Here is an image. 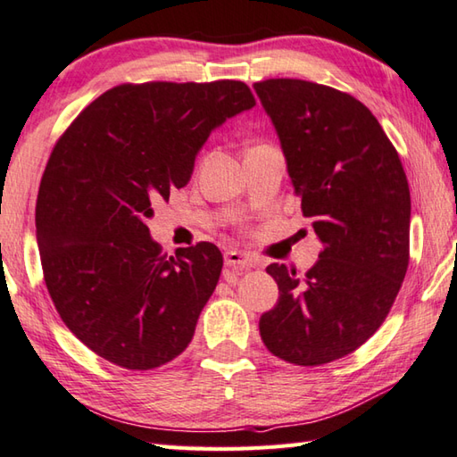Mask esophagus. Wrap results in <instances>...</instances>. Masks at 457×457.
<instances>
[{
	"label": "esophagus",
	"instance_id": "esophagus-1",
	"mask_svg": "<svg viewBox=\"0 0 457 457\" xmlns=\"http://www.w3.org/2000/svg\"><path fill=\"white\" fill-rule=\"evenodd\" d=\"M225 264L235 266V269H240V270H248V269H253V266H256V261L253 256H248L246 253L228 251L225 254Z\"/></svg>",
	"mask_w": 457,
	"mask_h": 457
}]
</instances>
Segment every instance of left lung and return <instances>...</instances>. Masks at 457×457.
I'll list each match as a JSON object with an SVG mask.
<instances>
[{
    "label": "left lung",
    "mask_w": 457,
    "mask_h": 457,
    "mask_svg": "<svg viewBox=\"0 0 457 457\" xmlns=\"http://www.w3.org/2000/svg\"><path fill=\"white\" fill-rule=\"evenodd\" d=\"M254 89L324 246L303 277L277 262L266 269L280 296L258 328L284 362L322 366L362 346L398 296L410 262L408 179L372 111L352 95L303 79Z\"/></svg>",
    "instance_id": "obj_1"
}]
</instances>
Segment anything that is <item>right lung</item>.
Segmentation results:
<instances>
[{
  "instance_id": "right-lung-1",
  "label": "right lung",
  "mask_w": 457,
  "mask_h": 457,
  "mask_svg": "<svg viewBox=\"0 0 457 457\" xmlns=\"http://www.w3.org/2000/svg\"><path fill=\"white\" fill-rule=\"evenodd\" d=\"M256 105L243 81L123 83L89 103L43 170L36 227L43 280L65 326L133 372L183 352L222 270L212 243H153L145 220L191 179L212 129Z\"/></svg>"
}]
</instances>
